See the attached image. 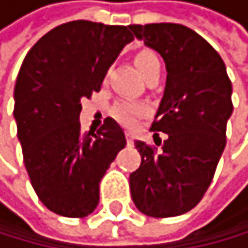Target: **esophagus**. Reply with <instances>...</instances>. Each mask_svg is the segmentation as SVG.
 Segmentation results:
<instances>
[{"instance_id": "obj_1", "label": "esophagus", "mask_w": 248, "mask_h": 248, "mask_svg": "<svg viewBox=\"0 0 248 248\" xmlns=\"http://www.w3.org/2000/svg\"><path fill=\"white\" fill-rule=\"evenodd\" d=\"M125 138H127V144H133V137H132L130 132L125 133Z\"/></svg>"}]
</instances>
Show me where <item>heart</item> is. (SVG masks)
Masks as SVG:
<instances>
[{
	"label": "heart",
	"instance_id": "obj_1",
	"mask_svg": "<svg viewBox=\"0 0 248 248\" xmlns=\"http://www.w3.org/2000/svg\"><path fill=\"white\" fill-rule=\"evenodd\" d=\"M135 65H137L138 71L141 73V76H143L144 79H147L149 76L154 74L155 71H160L158 57L149 49H141L135 54ZM144 113H146V108L143 105H137L130 102H119L113 108V116L118 121H121L123 124H127V125L135 124V121Z\"/></svg>",
	"mask_w": 248,
	"mask_h": 248
}]
</instances>
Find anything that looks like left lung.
Returning a JSON list of instances; mask_svg holds the SVG:
<instances>
[{"instance_id":"1","label":"left lung","mask_w":248,"mask_h":248,"mask_svg":"<svg viewBox=\"0 0 248 248\" xmlns=\"http://www.w3.org/2000/svg\"><path fill=\"white\" fill-rule=\"evenodd\" d=\"M129 28L160 54L168 71L151 127L155 144L160 131L167 140L160 152L135 141L141 165L130 174L132 200L146 216H180L202 200L225 149L232 82L217 51L192 29L174 23Z\"/></svg>"}]
</instances>
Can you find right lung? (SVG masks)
Segmentation results:
<instances>
[{"label": "right lung", "mask_w": 248, "mask_h": 248, "mask_svg": "<svg viewBox=\"0 0 248 248\" xmlns=\"http://www.w3.org/2000/svg\"><path fill=\"white\" fill-rule=\"evenodd\" d=\"M132 40L127 26L76 20L45 34L21 63L14 116L24 166L40 202L60 216L94 211L101 178L125 147L113 118H105L97 133H83L79 115L80 101L99 92Z\"/></svg>", "instance_id": "add662e5"}]
</instances>
